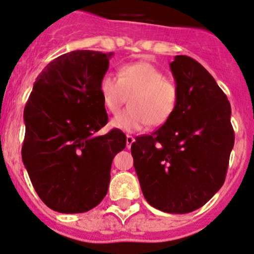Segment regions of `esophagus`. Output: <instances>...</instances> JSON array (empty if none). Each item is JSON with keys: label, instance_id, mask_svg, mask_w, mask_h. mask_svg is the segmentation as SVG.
Masks as SVG:
<instances>
[{"label": "esophagus", "instance_id": "1", "mask_svg": "<svg viewBox=\"0 0 254 254\" xmlns=\"http://www.w3.org/2000/svg\"><path fill=\"white\" fill-rule=\"evenodd\" d=\"M133 142H134V138L132 136H129V134H127V149H129V147L131 146V144H132Z\"/></svg>", "mask_w": 254, "mask_h": 254}]
</instances>
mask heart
<instances>
[{"label": "heart", "mask_w": 254, "mask_h": 254, "mask_svg": "<svg viewBox=\"0 0 254 254\" xmlns=\"http://www.w3.org/2000/svg\"><path fill=\"white\" fill-rule=\"evenodd\" d=\"M99 94L111 114H117L130 97V108L110 122L112 127L129 133L143 130L147 124L162 127L175 114L179 101L177 85L149 62L125 64L118 78L102 77Z\"/></svg>", "instance_id": "obj_1"}]
</instances>
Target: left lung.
<instances>
[{
    "instance_id": "8db88e82",
    "label": "left lung",
    "mask_w": 254,
    "mask_h": 254,
    "mask_svg": "<svg viewBox=\"0 0 254 254\" xmlns=\"http://www.w3.org/2000/svg\"><path fill=\"white\" fill-rule=\"evenodd\" d=\"M179 91L172 117L131 145L140 189L166 213L201 207L225 182L234 131L231 105L210 72L189 56L170 63Z\"/></svg>"
}]
</instances>
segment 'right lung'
<instances>
[{"label":"right lung","mask_w":254,"mask_h":254,"mask_svg":"<svg viewBox=\"0 0 254 254\" xmlns=\"http://www.w3.org/2000/svg\"><path fill=\"white\" fill-rule=\"evenodd\" d=\"M112 53L76 50L48 64L24 108L22 159L38 197L51 210L82 213L108 192L114 157L127 136L108 123L99 82Z\"/></svg>","instance_id":"obj_1"}]
</instances>
